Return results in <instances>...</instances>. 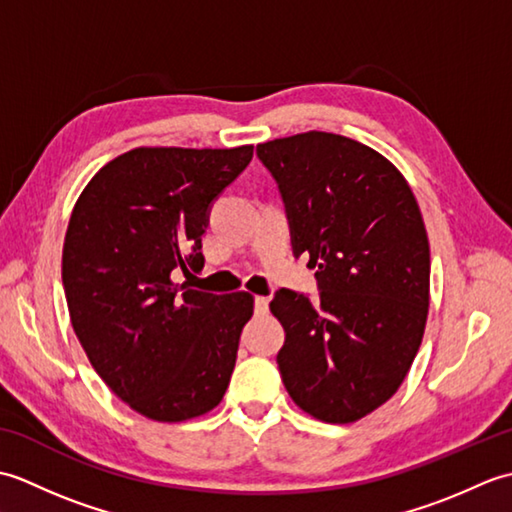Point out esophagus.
I'll return each mask as SVG.
<instances>
[{
    "label": "esophagus",
    "instance_id": "34e87169",
    "mask_svg": "<svg viewBox=\"0 0 512 512\" xmlns=\"http://www.w3.org/2000/svg\"><path fill=\"white\" fill-rule=\"evenodd\" d=\"M268 297H255V312L257 314H266L268 312Z\"/></svg>",
    "mask_w": 512,
    "mask_h": 512
}]
</instances>
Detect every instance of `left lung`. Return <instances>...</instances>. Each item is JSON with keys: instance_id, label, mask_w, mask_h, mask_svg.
<instances>
[{"instance_id": "8db88e82", "label": "left lung", "mask_w": 512, "mask_h": 512, "mask_svg": "<svg viewBox=\"0 0 512 512\" xmlns=\"http://www.w3.org/2000/svg\"><path fill=\"white\" fill-rule=\"evenodd\" d=\"M284 198L292 253L310 255L319 299L281 288V380L323 422L365 418L396 394L429 314V239L402 173L378 151L328 132L257 145Z\"/></svg>"}]
</instances>
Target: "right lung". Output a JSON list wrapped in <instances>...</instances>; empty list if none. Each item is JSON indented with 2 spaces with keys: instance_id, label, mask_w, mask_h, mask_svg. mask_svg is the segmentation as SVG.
<instances>
[{
  "instance_id": "right-lung-1",
  "label": "right lung",
  "mask_w": 512,
  "mask_h": 512,
  "mask_svg": "<svg viewBox=\"0 0 512 512\" xmlns=\"http://www.w3.org/2000/svg\"><path fill=\"white\" fill-rule=\"evenodd\" d=\"M250 158L253 145L138 147L74 204L61 266L72 328L105 385L149 420L204 416L231 380L253 297L191 290L171 273L204 266L211 204Z\"/></svg>"
}]
</instances>
